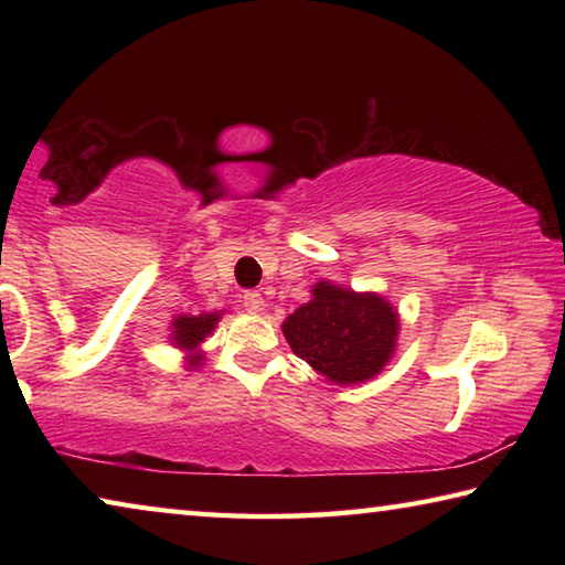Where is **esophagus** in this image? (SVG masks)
<instances>
[{
	"label": "esophagus",
	"instance_id": "obj_1",
	"mask_svg": "<svg viewBox=\"0 0 565 565\" xmlns=\"http://www.w3.org/2000/svg\"><path fill=\"white\" fill-rule=\"evenodd\" d=\"M242 303H244V309L248 313H259L264 309V296L259 291H254V289L252 291H244Z\"/></svg>",
	"mask_w": 565,
	"mask_h": 565
}]
</instances>
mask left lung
I'll use <instances>...</instances> for the list:
<instances>
[{
  "mask_svg": "<svg viewBox=\"0 0 565 565\" xmlns=\"http://www.w3.org/2000/svg\"><path fill=\"white\" fill-rule=\"evenodd\" d=\"M296 356L333 384H363L381 374L396 351L398 313L379 294H359L331 281L311 289V301L284 321Z\"/></svg>",
  "mask_w": 565,
  "mask_h": 565,
  "instance_id": "obj_1",
  "label": "left lung"
}]
</instances>
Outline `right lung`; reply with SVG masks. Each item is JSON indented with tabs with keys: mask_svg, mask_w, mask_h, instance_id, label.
<instances>
[{
	"mask_svg": "<svg viewBox=\"0 0 565 565\" xmlns=\"http://www.w3.org/2000/svg\"><path fill=\"white\" fill-rule=\"evenodd\" d=\"M218 319H222V313H199V317H186V313H181V317L171 321V341H174L177 349L189 353V366H199V363H202L199 347H202L209 333L216 329Z\"/></svg>",
	"mask_w": 565,
	"mask_h": 565,
	"instance_id": "add662e5",
	"label": "right lung"
}]
</instances>
